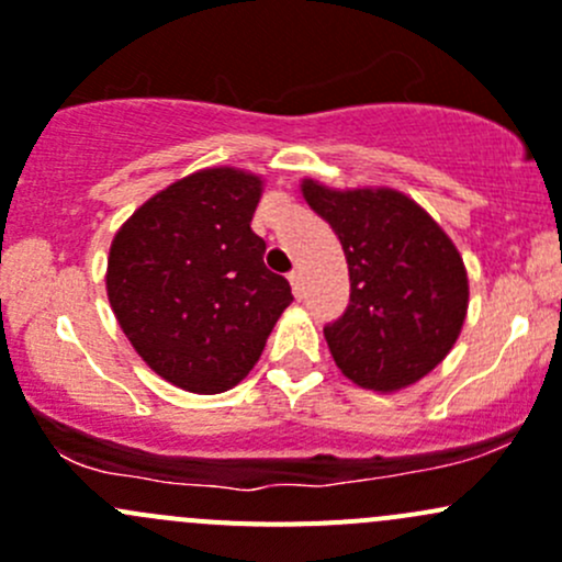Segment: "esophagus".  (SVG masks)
I'll return each mask as SVG.
<instances>
[{"instance_id": "esophagus-1", "label": "esophagus", "mask_w": 562, "mask_h": 562, "mask_svg": "<svg viewBox=\"0 0 562 562\" xmlns=\"http://www.w3.org/2000/svg\"><path fill=\"white\" fill-rule=\"evenodd\" d=\"M288 280H291V285H293V293H296V296H302V285H304V280H302V271H299V269H293L291 274H288Z\"/></svg>"}]
</instances>
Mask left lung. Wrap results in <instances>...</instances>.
Wrapping results in <instances>:
<instances>
[{
    "label": "left lung",
    "instance_id": "1",
    "mask_svg": "<svg viewBox=\"0 0 562 562\" xmlns=\"http://www.w3.org/2000/svg\"><path fill=\"white\" fill-rule=\"evenodd\" d=\"M302 195L345 249L350 304L323 328L345 378L378 394L413 386L454 348L468 315V271L446 231L391 187L334 190L302 181Z\"/></svg>",
    "mask_w": 562,
    "mask_h": 562
}]
</instances>
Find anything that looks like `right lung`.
I'll return each instance as SVG.
<instances>
[{
    "mask_svg": "<svg viewBox=\"0 0 562 562\" xmlns=\"http://www.w3.org/2000/svg\"><path fill=\"white\" fill-rule=\"evenodd\" d=\"M260 192V176L203 168L151 195L111 241L105 291L124 337L192 394L245 381L293 302L249 228Z\"/></svg>",
    "mask_w": 562,
    "mask_h": 562,
    "instance_id": "1",
    "label": "right lung"
}]
</instances>
